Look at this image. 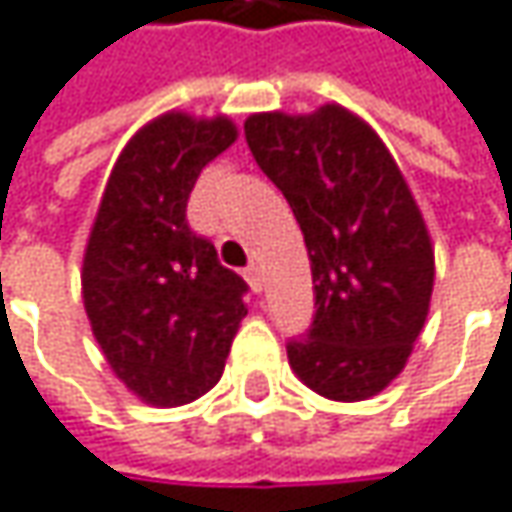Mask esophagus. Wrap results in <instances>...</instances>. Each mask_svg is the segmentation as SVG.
I'll return each mask as SVG.
<instances>
[{
    "instance_id": "1",
    "label": "esophagus",
    "mask_w": 512,
    "mask_h": 512,
    "mask_svg": "<svg viewBox=\"0 0 512 512\" xmlns=\"http://www.w3.org/2000/svg\"><path fill=\"white\" fill-rule=\"evenodd\" d=\"M246 281H249V287H252L255 293L263 290V272H260V266H257V263H252V266L246 269Z\"/></svg>"
}]
</instances>
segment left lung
<instances>
[{
	"label": "left lung",
	"mask_w": 512,
	"mask_h": 512,
	"mask_svg": "<svg viewBox=\"0 0 512 512\" xmlns=\"http://www.w3.org/2000/svg\"><path fill=\"white\" fill-rule=\"evenodd\" d=\"M257 166L284 193L310 257L316 316L287 346L299 381L366 401L401 375L434 293V246L375 128L331 102L246 119Z\"/></svg>",
	"instance_id": "left-lung-1"
}]
</instances>
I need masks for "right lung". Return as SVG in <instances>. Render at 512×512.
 Wrapping results in <instances>:
<instances>
[{
  "mask_svg": "<svg viewBox=\"0 0 512 512\" xmlns=\"http://www.w3.org/2000/svg\"><path fill=\"white\" fill-rule=\"evenodd\" d=\"M237 140L228 117L166 111L119 152L96 210L81 296L119 381L152 407H181L216 387L249 313L246 281L187 225L199 172Z\"/></svg>",
  "mask_w": 512,
  "mask_h": 512,
  "instance_id": "1",
  "label": "right lung"
}]
</instances>
